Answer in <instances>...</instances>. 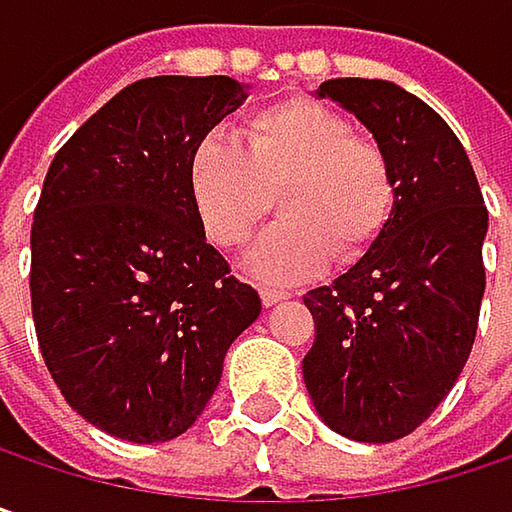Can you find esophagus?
<instances>
[{"label":"esophagus","mask_w":512,"mask_h":512,"mask_svg":"<svg viewBox=\"0 0 512 512\" xmlns=\"http://www.w3.org/2000/svg\"><path fill=\"white\" fill-rule=\"evenodd\" d=\"M260 299H263V305L269 308V305H275V302L287 299V293H284V290H272V287H260Z\"/></svg>","instance_id":"34e87169"}]
</instances>
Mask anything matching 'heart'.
I'll list each match as a JSON object with an SVG mask.
<instances>
[{"instance_id":"1","label":"heart","mask_w":512,"mask_h":512,"mask_svg":"<svg viewBox=\"0 0 512 512\" xmlns=\"http://www.w3.org/2000/svg\"><path fill=\"white\" fill-rule=\"evenodd\" d=\"M186 183L207 240L228 252L252 240L278 195L284 219L246 260L269 284L305 281L332 255L341 263L370 255L397 207L385 151L356 136L344 112L311 97H284L252 112L240 145L204 136L189 154Z\"/></svg>"}]
</instances>
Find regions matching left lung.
Segmentation results:
<instances>
[{
	"mask_svg": "<svg viewBox=\"0 0 512 512\" xmlns=\"http://www.w3.org/2000/svg\"><path fill=\"white\" fill-rule=\"evenodd\" d=\"M317 97L373 133L397 207L370 255L305 293L314 347L302 376L335 433L382 445L421 427L468 361L489 213L460 139L424 100L385 79H329Z\"/></svg>",
	"mask_w": 512,
	"mask_h": 512,
	"instance_id": "1",
	"label": "left lung"
}]
</instances>
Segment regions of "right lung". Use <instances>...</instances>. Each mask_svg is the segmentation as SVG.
I'll return each instance as SVG.
<instances>
[{
    "label": "right lung",
    "instance_id": "1",
    "mask_svg": "<svg viewBox=\"0 0 512 512\" xmlns=\"http://www.w3.org/2000/svg\"><path fill=\"white\" fill-rule=\"evenodd\" d=\"M231 76H151L118 91L52 159L32 222V317L55 385L97 430L186 433L260 314L195 216L192 148L246 100Z\"/></svg>",
    "mask_w": 512,
    "mask_h": 512
}]
</instances>
